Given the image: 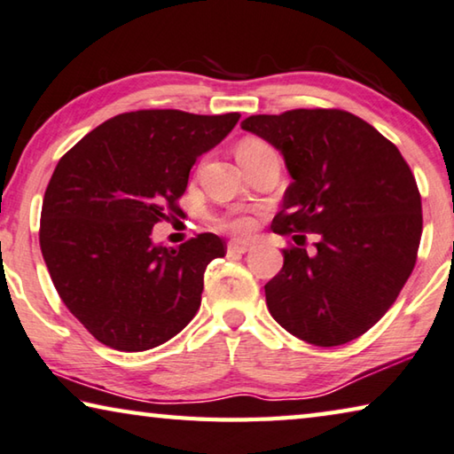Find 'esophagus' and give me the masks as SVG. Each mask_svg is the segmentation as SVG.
<instances>
[{"mask_svg": "<svg viewBox=\"0 0 454 454\" xmlns=\"http://www.w3.org/2000/svg\"><path fill=\"white\" fill-rule=\"evenodd\" d=\"M247 249H249L247 243H241V241H229L227 243V254L229 255H241Z\"/></svg>", "mask_w": 454, "mask_h": 454, "instance_id": "obj_1", "label": "esophagus"}]
</instances>
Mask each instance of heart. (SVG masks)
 I'll return each instance as SVG.
<instances>
[{
  "label": "heart",
  "mask_w": 454,
  "mask_h": 454,
  "mask_svg": "<svg viewBox=\"0 0 454 454\" xmlns=\"http://www.w3.org/2000/svg\"><path fill=\"white\" fill-rule=\"evenodd\" d=\"M270 145L265 143V140L257 138V137H245L241 138L239 143H237V159L245 160L249 157H254L255 153L263 151ZM217 225L225 229L229 233H235V235H247L251 229L255 227V219L254 215L249 213H243V211H235V213H227V215H221L217 219Z\"/></svg>",
  "instance_id": "obj_1"
}]
</instances>
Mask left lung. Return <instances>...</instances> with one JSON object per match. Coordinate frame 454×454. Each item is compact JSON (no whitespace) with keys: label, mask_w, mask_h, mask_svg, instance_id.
<instances>
[{"label":"left lung","mask_w":454,"mask_h":454,"mask_svg":"<svg viewBox=\"0 0 454 454\" xmlns=\"http://www.w3.org/2000/svg\"><path fill=\"white\" fill-rule=\"evenodd\" d=\"M241 129L279 148L294 178L273 231L317 237L314 254L284 249V267L265 284L270 314L314 346L360 338L396 301L419 255L422 203L411 167L372 124L340 108L255 114Z\"/></svg>","instance_id":"8db88e82"}]
</instances>
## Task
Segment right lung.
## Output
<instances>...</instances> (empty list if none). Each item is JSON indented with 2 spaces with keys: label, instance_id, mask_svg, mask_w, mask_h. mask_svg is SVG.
<instances>
[{
  "label": "right lung",
  "instance_id": "1",
  "mask_svg": "<svg viewBox=\"0 0 454 454\" xmlns=\"http://www.w3.org/2000/svg\"><path fill=\"white\" fill-rule=\"evenodd\" d=\"M239 118L135 110L59 159L42 203V255L66 308L104 346L151 350L195 317L205 270L225 241L199 233L167 249L151 231L181 213L191 167Z\"/></svg>",
  "mask_w": 454,
  "mask_h": 454
}]
</instances>
